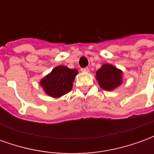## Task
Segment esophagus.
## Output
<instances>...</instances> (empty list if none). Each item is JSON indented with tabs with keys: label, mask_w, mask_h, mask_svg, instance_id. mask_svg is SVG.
Returning <instances> with one entry per match:
<instances>
[{
	"label": "esophagus",
	"mask_w": 154,
	"mask_h": 154,
	"mask_svg": "<svg viewBox=\"0 0 154 154\" xmlns=\"http://www.w3.org/2000/svg\"><path fill=\"white\" fill-rule=\"evenodd\" d=\"M81 71L82 72H89V68L88 67H83V68H82Z\"/></svg>",
	"instance_id": "1"
}]
</instances>
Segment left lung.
<instances>
[{
    "instance_id": "1",
    "label": "left lung",
    "mask_w": 154,
    "mask_h": 154,
    "mask_svg": "<svg viewBox=\"0 0 154 154\" xmlns=\"http://www.w3.org/2000/svg\"><path fill=\"white\" fill-rule=\"evenodd\" d=\"M122 71L111 64H103L97 72V82L102 89L113 91L122 83Z\"/></svg>"
}]
</instances>
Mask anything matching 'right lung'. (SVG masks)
Instances as JSON below:
<instances>
[{
  "mask_svg": "<svg viewBox=\"0 0 154 154\" xmlns=\"http://www.w3.org/2000/svg\"><path fill=\"white\" fill-rule=\"evenodd\" d=\"M77 73L78 72L76 69H70L66 66H57L41 79V87L49 97L58 98L72 90Z\"/></svg>",
  "mask_w": 154,
  "mask_h": 154,
  "instance_id": "right-lung-1",
  "label": "right lung"
}]
</instances>
